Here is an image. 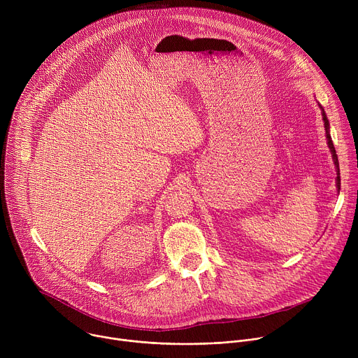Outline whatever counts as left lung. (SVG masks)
Masks as SVG:
<instances>
[{"instance_id": "obj_1", "label": "left lung", "mask_w": 358, "mask_h": 358, "mask_svg": "<svg viewBox=\"0 0 358 358\" xmlns=\"http://www.w3.org/2000/svg\"><path fill=\"white\" fill-rule=\"evenodd\" d=\"M319 108L322 110V116H323V122H324V130H326V138H327V145L331 151V157H333V162H334V166H336V173H337V177H336V187H337V191L340 192V169H338V159H337V155H336V150H334V144L331 141V136H330V124H329V119L326 116V112L323 109V106L319 103Z\"/></svg>"}]
</instances>
